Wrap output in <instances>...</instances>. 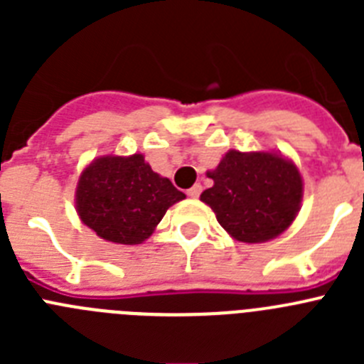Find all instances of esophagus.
Segmentation results:
<instances>
[{"mask_svg": "<svg viewBox=\"0 0 364 364\" xmlns=\"http://www.w3.org/2000/svg\"><path fill=\"white\" fill-rule=\"evenodd\" d=\"M200 193H202V186L200 184H195L191 189H188V197L198 198V195H200Z\"/></svg>", "mask_w": 364, "mask_h": 364, "instance_id": "esophagus-1", "label": "esophagus"}]
</instances>
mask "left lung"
<instances>
[{"label":"left lung","mask_w":364,"mask_h":364,"mask_svg":"<svg viewBox=\"0 0 364 364\" xmlns=\"http://www.w3.org/2000/svg\"><path fill=\"white\" fill-rule=\"evenodd\" d=\"M213 188L200 200L233 239L257 244L290 228L301 210L302 178L297 166L269 151H228L213 171Z\"/></svg>","instance_id":"obj_1"}]
</instances>
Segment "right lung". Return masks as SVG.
Masks as SVG:
<instances>
[{"mask_svg": "<svg viewBox=\"0 0 364 364\" xmlns=\"http://www.w3.org/2000/svg\"><path fill=\"white\" fill-rule=\"evenodd\" d=\"M186 195L151 169L144 154L100 156L80 175L76 211L87 228L114 244H142Z\"/></svg>", "mask_w": 364, "mask_h": 364, "instance_id": "1", "label": "right lung"}]
</instances>
